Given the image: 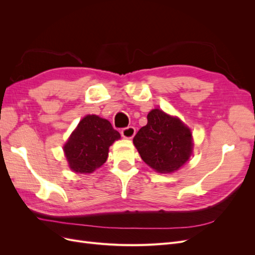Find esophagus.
<instances>
[{
    "label": "esophagus",
    "instance_id": "1",
    "mask_svg": "<svg viewBox=\"0 0 255 255\" xmlns=\"http://www.w3.org/2000/svg\"><path fill=\"white\" fill-rule=\"evenodd\" d=\"M136 133V129L134 127H127L121 129V135L125 138H133Z\"/></svg>",
    "mask_w": 255,
    "mask_h": 255
}]
</instances>
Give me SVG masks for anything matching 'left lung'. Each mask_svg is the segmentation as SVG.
I'll return each mask as SVG.
<instances>
[{
    "mask_svg": "<svg viewBox=\"0 0 255 255\" xmlns=\"http://www.w3.org/2000/svg\"><path fill=\"white\" fill-rule=\"evenodd\" d=\"M148 123L135 135L133 142L142 160L154 170L170 173L186 163L192 150L191 133L180 119L160 110L148 114Z\"/></svg>",
    "mask_w": 255,
    "mask_h": 255,
    "instance_id": "left-lung-1",
    "label": "left lung"
}]
</instances>
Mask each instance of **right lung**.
<instances>
[{"label": "right lung", "instance_id": "right-lung-1", "mask_svg": "<svg viewBox=\"0 0 255 255\" xmlns=\"http://www.w3.org/2000/svg\"><path fill=\"white\" fill-rule=\"evenodd\" d=\"M119 138L109 120L86 116L64 146L69 166L74 172L91 173L105 163L110 146Z\"/></svg>", "mask_w": 255, "mask_h": 255}]
</instances>
